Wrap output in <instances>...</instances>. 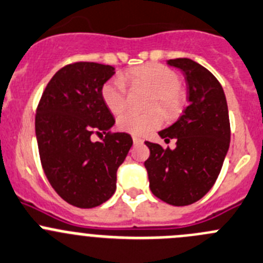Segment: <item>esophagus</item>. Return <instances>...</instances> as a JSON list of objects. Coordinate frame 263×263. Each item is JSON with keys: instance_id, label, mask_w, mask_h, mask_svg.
Segmentation results:
<instances>
[{"instance_id": "34e87169", "label": "esophagus", "mask_w": 263, "mask_h": 263, "mask_svg": "<svg viewBox=\"0 0 263 263\" xmlns=\"http://www.w3.org/2000/svg\"><path fill=\"white\" fill-rule=\"evenodd\" d=\"M133 143L134 144H141V143H143V139L139 138V137H137V136H133Z\"/></svg>"}]
</instances>
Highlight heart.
Segmentation results:
<instances>
[{
    "mask_svg": "<svg viewBox=\"0 0 263 263\" xmlns=\"http://www.w3.org/2000/svg\"><path fill=\"white\" fill-rule=\"evenodd\" d=\"M121 79L132 87H144L154 91L149 107L159 105L166 116H177L182 109L183 96L179 90L181 79L169 67L159 63L143 64L125 71L121 73ZM101 97L112 114H120L126 107V87L120 79H111L104 82L101 89ZM162 121L164 115L154 107L146 112H124L117 119V126L122 132L142 136L159 127Z\"/></svg>",
    "mask_w": 263,
    "mask_h": 263,
    "instance_id": "heart-1",
    "label": "heart"
}]
</instances>
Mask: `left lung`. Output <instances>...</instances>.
<instances>
[{
	"instance_id": "8db88e82",
	"label": "left lung",
	"mask_w": 263,
	"mask_h": 263,
	"mask_svg": "<svg viewBox=\"0 0 263 263\" xmlns=\"http://www.w3.org/2000/svg\"><path fill=\"white\" fill-rule=\"evenodd\" d=\"M187 81L189 106L171 126L160 130L165 142L177 139L176 149L146 142L144 162L152 194L176 206L190 205L213 187L230 147L226 97L218 80L189 58L167 61Z\"/></svg>"
}]
</instances>
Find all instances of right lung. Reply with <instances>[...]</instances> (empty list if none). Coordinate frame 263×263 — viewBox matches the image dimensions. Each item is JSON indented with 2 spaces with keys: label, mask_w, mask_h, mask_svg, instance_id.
Instances as JSON below:
<instances>
[{
  "label": "right lung",
  "mask_w": 263,
  "mask_h": 263,
  "mask_svg": "<svg viewBox=\"0 0 263 263\" xmlns=\"http://www.w3.org/2000/svg\"><path fill=\"white\" fill-rule=\"evenodd\" d=\"M115 74L112 66L79 62L59 69L41 97L36 138L42 167L57 194L77 208H94L116 191L117 169L133 139L109 134L115 125L101 89ZM92 134H106L102 142Z\"/></svg>",
  "instance_id": "obj_1"
}]
</instances>
